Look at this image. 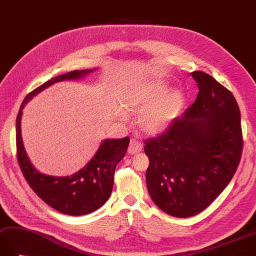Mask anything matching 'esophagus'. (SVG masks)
I'll list each match as a JSON object with an SVG mask.
<instances>
[{
    "label": "esophagus",
    "mask_w": 256,
    "mask_h": 256,
    "mask_svg": "<svg viewBox=\"0 0 256 256\" xmlns=\"http://www.w3.org/2000/svg\"><path fill=\"white\" fill-rule=\"evenodd\" d=\"M142 150V144L135 138H132L130 142V145H128V152L130 154H136V152H140Z\"/></svg>",
    "instance_id": "esophagus-1"
}]
</instances>
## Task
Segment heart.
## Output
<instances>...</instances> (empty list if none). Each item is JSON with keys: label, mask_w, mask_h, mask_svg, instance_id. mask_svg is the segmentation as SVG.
I'll return each instance as SVG.
<instances>
[{"label": "heart", "mask_w": 256, "mask_h": 256, "mask_svg": "<svg viewBox=\"0 0 256 256\" xmlns=\"http://www.w3.org/2000/svg\"><path fill=\"white\" fill-rule=\"evenodd\" d=\"M166 88L157 82H140L130 86L121 97L123 109L130 114H140L138 126L147 134L164 132L179 114L183 104L180 92L164 97ZM118 116L124 118L126 114L118 110Z\"/></svg>", "instance_id": "obj_1"}]
</instances>
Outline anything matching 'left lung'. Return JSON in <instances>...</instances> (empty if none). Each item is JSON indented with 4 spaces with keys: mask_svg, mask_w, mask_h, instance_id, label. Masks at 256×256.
Listing matches in <instances>:
<instances>
[{
    "mask_svg": "<svg viewBox=\"0 0 256 256\" xmlns=\"http://www.w3.org/2000/svg\"><path fill=\"white\" fill-rule=\"evenodd\" d=\"M194 104L157 138L145 140L148 193L160 210L186 218L207 208L232 179L242 154L234 94L202 70Z\"/></svg>",
    "mask_w": 256,
    "mask_h": 256,
    "instance_id": "8db88e82",
    "label": "left lung"
}]
</instances>
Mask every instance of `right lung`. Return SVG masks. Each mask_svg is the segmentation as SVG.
Returning a JSON list of instances; mask_svg holds the SVG:
<instances>
[{
    "label": "right lung",
    "mask_w": 256,
    "mask_h": 256,
    "mask_svg": "<svg viewBox=\"0 0 256 256\" xmlns=\"http://www.w3.org/2000/svg\"><path fill=\"white\" fill-rule=\"evenodd\" d=\"M94 70H72L56 76L29 92L24 99L16 118L17 160L26 181L44 202L52 208L70 216L87 215L97 210L110 198L116 164L128 150L130 138L104 140L97 152L84 168L70 176H52L41 174L32 164L22 144L20 120L22 109L36 94L54 82L78 80Z\"/></svg>",
    "instance_id": "right-lung-1"
}]
</instances>
